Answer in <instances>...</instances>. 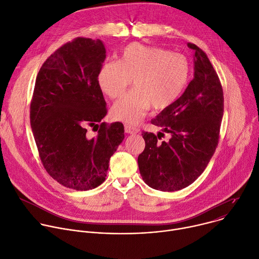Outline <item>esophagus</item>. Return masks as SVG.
Here are the masks:
<instances>
[{
  "label": "esophagus",
  "instance_id": "34e87169",
  "mask_svg": "<svg viewBox=\"0 0 259 259\" xmlns=\"http://www.w3.org/2000/svg\"><path fill=\"white\" fill-rule=\"evenodd\" d=\"M124 130H125L126 134H131V135H135V134L139 133V130L137 127H135L133 125H130V124H125Z\"/></svg>",
  "mask_w": 259,
  "mask_h": 259
}]
</instances>
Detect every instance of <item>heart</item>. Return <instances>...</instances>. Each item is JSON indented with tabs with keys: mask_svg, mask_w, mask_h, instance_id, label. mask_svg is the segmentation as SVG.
Masks as SVG:
<instances>
[{
	"mask_svg": "<svg viewBox=\"0 0 259 259\" xmlns=\"http://www.w3.org/2000/svg\"><path fill=\"white\" fill-rule=\"evenodd\" d=\"M188 77L189 64L183 54L132 43L122 50L119 61L110 60L102 65L98 84L107 97L116 99L132 79L134 89L114 104L112 115L115 119L136 124L151 105L163 109L173 104Z\"/></svg>",
	"mask_w": 259,
	"mask_h": 259,
	"instance_id": "1",
	"label": "heart"
}]
</instances>
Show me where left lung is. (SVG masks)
Returning a JSON list of instances; mask_svg holds the SVG:
<instances>
[{
    "label": "left lung",
    "instance_id": "left-lung-1",
    "mask_svg": "<svg viewBox=\"0 0 259 259\" xmlns=\"http://www.w3.org/2000/svg\"><path fill=\"white\" fill-rule=\"evenodd\" d=\"M193 50V79L182 96L164 108L151 123L170 135L143 132L145 149L138 157L140 174L153 189L177 191L193 183L207 167L218 145L224 99L220 80L207 54Z\"/></svg>",
    "mask_w": 259,
    "mask_h": 259
}]
</instances>
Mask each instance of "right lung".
I'll return each instance as SVG.
<instances>
[{
  "label": "right lung",
  "instance_id": "right-lung-1",
  "mask_svg": "<svg viewBox=\"0 0 259 259\" xmlns=\"http://www.w3.org/2000/svg\"><path fill=\"white\" fill-rule=\"evenodd\" d=\"M106 59L100 40L77 38L54 51L36 78L31 126L47 173L65 187L90 190L107 176L111 156L124 139L121 122L99 123L107 107L98 84ZM98 125L88 138L87 127Z\"/></svg>",
  "mask_w": 259,
  "mask_h": 259
}]
</instances>
